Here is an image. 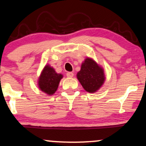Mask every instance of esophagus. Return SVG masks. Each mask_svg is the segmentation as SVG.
<instances>
[{"mask_svg":"<svg viewBox=\"0 0 146 146\" xmlns=\"http://www.w3.org/2000/svg\"><path fill=\"white\" fill-rule=\"evenodd\" d=\"M67 76L68 77H73V76H74V74H73V73H72V72H68V73H67Z\"/></svg>","mask_w":146,"mask_h":146,"instance_id":"esophagus-1","label":"esophagus"}]
</instances>
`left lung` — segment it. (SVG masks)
Returning <instances> with one entry per match:
<instances>
[{"label": "left lung", "mask_w": 146, "mask_h": 146, "mask_svg": "<svg viewBox=\"0 0 146 146\" xmlns=\"http://www.w3.org/2000/svg\"><path fill=\"white\" fill-rule=\"evenodd\" d=\"M77 78L86 92L95 93L104 84L106 77L104 69L93 58L87 57L77 73Z\"/></svg>", "instance_id": "8db88e82"}]
</instances>
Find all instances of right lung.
I'll return each mask as SVG.
<instances>
[{"label": "right lung", "mask_w": 146, "mask_h": 146, "mask_svg": "<svg viewBox=\"0 0 146 146\" xmlns=\"http://www.w3.org/2000/svg\"><path fill=\"white\" fill-rule=\"evenodd\" d=\"M62 77L63 75L57 73L54 68L47 64L44 66L38 77V86L42 92L48 96H52L58 89Z\"/></svg>", "instance_id": "add662e5"}]
</instances>
